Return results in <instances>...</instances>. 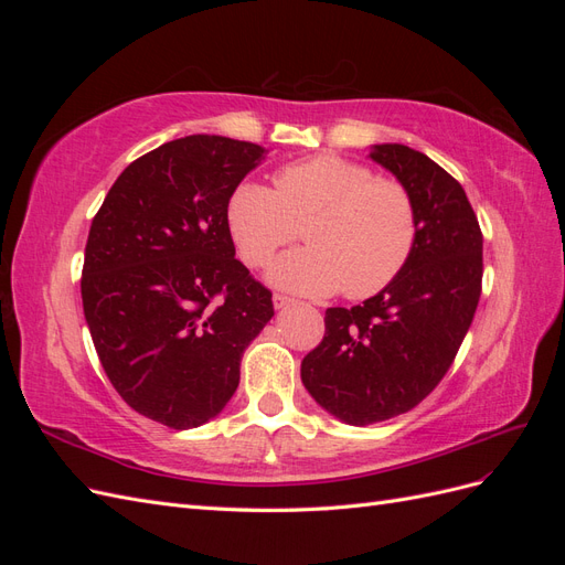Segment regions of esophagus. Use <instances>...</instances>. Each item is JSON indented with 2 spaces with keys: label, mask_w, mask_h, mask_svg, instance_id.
<instances>
[{
  "label": "esophagus",
  "mask_w": 565,
  "mask_h": 565,
  "mask_svg": "<svg viewBox=\"0 0 565 565\" xmlns=\"http://www.w3.org/2000/svg\"><path fill=\"white\" fill-rule=\"evenodd\" d=\"M297 301L292 299V297H287V295H273V306H276V309L280 311V309H287V306H295Z\"/></svg>",
  "instance_id": "34e87169"
}]
</instances>
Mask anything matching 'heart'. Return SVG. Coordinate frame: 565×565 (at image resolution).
<instances>
[{"label":"heart","mask_w":565,"mask_h":565,"mask_svg":"<svg viewBox=\"0 0 565 565\" xmlns=\"http://www.w3.org/2000/svg\"><path fill=\"white\" fill-rule=\"evenodd\" d=\"M226 221L237 254L252 268L270 264L303 228L309 247L280 256L268 280L311 297L339 289L351 299L382 292L417 241V207L407 188L339 156L285 164L276 191L241 183L228 200Z\"/></svg>","instance_id":"heart-1"}]
</instances>
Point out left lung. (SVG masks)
<instances>
[{"label":"left lung","instance_id":"left-lung-1","mask_svg":"<svg viewBox=\"0 0 565 565\" xmlns=\"http://www.w3.org/2000/svg\"><path fill=\"white\" fill-rule=\"evenodd\" d=\"M415 200L417 241L403 270L353 309L324 311L301 382L337 419L367 426L419 405L446 377L481 297L483 233L461 188L424 152L372 146Z\"/></svg>","mask_w":565,"mask_h":565}]
</instances>
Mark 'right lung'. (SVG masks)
I'll list each match as a JSON object with an SVG mask.
<instances>
[{
  "label": "right lung",
  "mask_w": 565,
  "mask_h": 565,
  "mask_svg": "<svg viewBox=\"0 0 565 565\" xmlns=\"http://www.w3.org/2000/svg\"><path fill=\"white\" fill-rule=\"evenodd\" d=\"M266 150L193 134L117 177L96 212L82 306L98 361L136 413L195 429L226 407L273 318L270 289L235 259L226 207Z\"/></svg>",
  "instance_id": "add662e5"
}]
</instances>
